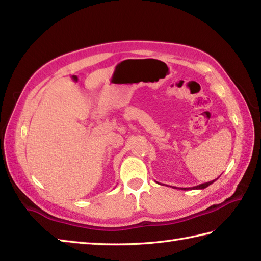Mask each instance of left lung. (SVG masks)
I'll return each instance as SVG.
<instances>
[{"label":"left lung","mask_w":261,"mask_h":261,"mask_svg":"<svg viewBox=\"0 0 261 261\" xmlns=\"http://www.w3.org/2000/svg\"><path fill=\"white\" fill-rule=\"evenodd\" d=\"M218 178V177H217ZM216 178V180H217ZM216 180H213V181H209V182H206V183H201V185H199V186H196V187H192V188H182V190H189V189H193V190H197V189H205V188H207L208 186H211L212 183H214L215 182ZM158 183V182H157ZM158 185H160V183H158Z\"/></svg>","instance_id":"obj_1"}]
</instances>
